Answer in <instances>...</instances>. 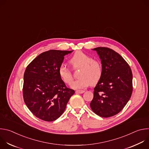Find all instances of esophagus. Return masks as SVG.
<instances>
[{
    "mask_svg": "<svg viewBox=\"0 0 149 149\" xmlns=\"http://www.w3.org/2000/svg\"><path fill=\"white\" fill-rule=\"evenodd\" d=\"M84 92H85L84 90H77V91H75V93H76L77 94H82V93H84Z\"/></svg>",
    "mask_w": 149,
    "mask_h": 149,
    "instance_id": "34e87169",
    "label": "esophagus"
}]
</instances>
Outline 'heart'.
<instances>
[{
	"mask_svg": "<svg viewBox=\"0 0 149 149\" xmlns=\"http://www.w3.org/2000/svg\"><path fill=\"white\" fill-rule=\"evenodd\" d=\"M70 63L74 69L79 68V79L74 81L71 87L74 89H84L91 84L94 85L101 79L103 68L101 62L82 51L76 52L71 58ZM58 73L63 80L67 84H71L73 81L72 71L64 64L60 65Z\"/></svg>",
	"mask_w": 149,
	"mask_h": 149,
	"instance_id": "1",
	"label": "heart"
}]
</instances>
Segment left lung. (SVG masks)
<instances>
[{
    "label": "left lung",
    "instance_id": "left-lung-1",
    "mask_svg": "<svg viewBox=\"0 0 149 149\" xmlns=\"http://www.w3.org/2000/svg\"><path fill=\"white\" fill-rule=\"evenodd\" d=\"M94 50L101 59L103 72L94 88L90 107L100 117H112L123 110L132 96V70L128 63L114 50L106 47Z\"/></svg>",
    "mask_w": 149,
    "mask_h": 149
}]
</instances>
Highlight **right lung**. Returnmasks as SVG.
I'll use <instances>...</instances> for the list:
<instances>
[{
	"label": "right lung",
	"instance_id": "obj_1",
	"mask_svg": "<svg viewBox=\"0 0 149 149\" xmlns=\"http://www.w3.org/2000/svg\"><path fill=\"white\" fill-rule=\"evenodd\" d=\"M72 51L49 50L39 55L24 73L23 97L32 113L45 121H52L64 112L74 90L67 88L58 69L64 56Z\"/></svg>",
	"mask_w": 149,
	"mask_h": 149
}]
</instances>
